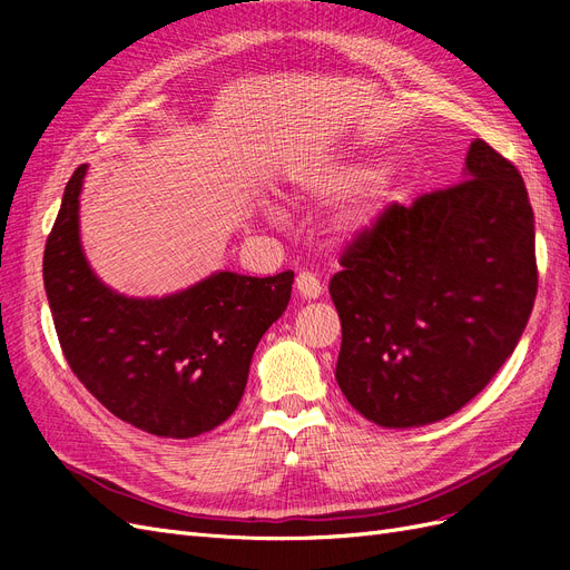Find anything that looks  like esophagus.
I'll use <instances>...</instances> for the list:
<instances>
[{
    "instance_id": "1",
    "label": "esophagus",
    "mask_w": 570,
    "mask_h": 570,
    "mask_svg": "<svg viewBox=\"0 0 570 570\" xmlns=\"http://www.w3.org/2000/svg\"><path fill=\"white\" fill-rule=\"evenodd\" d=\"M295 287H297V295H299L302 299H318L321 292H323V285H321V281L316 278V273H308V271H302V273L297 275Z\"/></svg>"
}]
</instances>
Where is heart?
I'll list each match as a JSON object with an SVG mask.
<instances>
[{"label": "heart", "instance_id": "b5f03b06", "mask_svg": "<svg viewBox=\"0 0 570 570\" xmlns=\"http://www.w3.org/2000/svg\"><path fill=\"white\" fill-rule=\"evenodd\" d=\"M373 176H375L373 164L350 161L340 166L302 170L295 180H297V187L308 197H335V195L350 193V189L371 180ZM385 193H387V180H377V185L371 189V193L347 214V223L354 230L373 228V223L377 220V216H381V204ZM268 216L273 220H283V212L278 209H268Z\"/></svg>", "mask_w": 570, "mask_h": 570}]
</instances>
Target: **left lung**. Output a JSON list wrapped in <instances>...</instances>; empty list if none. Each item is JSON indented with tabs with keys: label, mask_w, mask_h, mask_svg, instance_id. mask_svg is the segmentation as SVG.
Instances as JSON below:
<instances>
[{
	"label": "left lung",
	"mask_w": 570,
	"mask_h": 570,
	"mask_svg": "<svg viewBox=\"0 0 570 570\" xmlns=\"http://www.w3.org/2000/svg\"><path fill=\"white\" fill-rule=\"evenodd\" d=\"M340 264L342 394L375 425L438 423L492 381L525 331L538 295L525 183L473 140L461 183L387 206Z\"/></svg>",
	"instance_id": "1"
}]
</instances>
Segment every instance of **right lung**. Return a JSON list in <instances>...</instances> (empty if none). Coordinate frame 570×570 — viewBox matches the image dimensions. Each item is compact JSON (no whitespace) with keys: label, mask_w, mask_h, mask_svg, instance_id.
I'll list each match as a JSON object with an SVG mask.
<instances>
[{"label":"right lung","mask_w":570,"mask_h":570,"mask_svg":"<svg viewBox=\"0 0 570 570\" xmlns=\"http://www.w3.org/2000/svg\"><path fill=\"white\" fill-rule=\"evenodd\" d=\"M88 164L63 189L45 247V289L68 366L114 416L187 440L230 419L258 340L283 316L295 273L216 271L164 297H128L92 271L80 243Z\"/></svg>","instance_id":"right-lung-1"}]
</instances>
